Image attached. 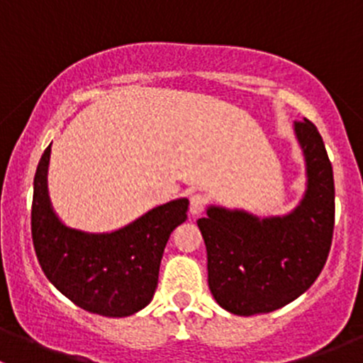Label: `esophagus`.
Here are the masks:
<instances>
[{
  "label": "esophagus",
  "mask_w": 363,
  "mask_h": 363,
  "mask_svg": "<svg viewBox=\"0 0 363 363\" xmlns=\"http://www.w3.org/2000/svg\"><path fill=\"white\" fill-rule=\"evenodd\" d=\"M205 203H207V200H205L203 195H191V199H189V212L193 216L202 214Z\"/></svg>",
  "instance_id": "obj_1"
}]
</instances>
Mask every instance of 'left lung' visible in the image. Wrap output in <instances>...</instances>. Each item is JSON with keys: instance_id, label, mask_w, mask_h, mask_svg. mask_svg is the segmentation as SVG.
Here are the masks:
<instances>
[{"instance_id": "left-lung-1", "label": "left lung", "mask_w": 363, "mask_h": 363, "mask_svg": "<svg viewBox=\"0 0 363 363\" xmlns=\"http://www.w3.org/2000/svg\"><path fill=\"white\" fill-rule=\"evenodd\" d=\"M306 164V191L286 214L258 216L208 205L199 228L207 247L208 288L237 316L272 313L294 302L318 279L334 233V172L320 131L294 124Z\"/></svg>"}]
</instances>
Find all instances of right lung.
Here are the masks:
<instances>
[{"mask_svg":"<svg viewBox=\"0 0 363 363\" xmlns=\"http://www.w3.org/2000/svg\"><path fill=\"white\" fill-rule=\"evenodd\" d=\"M50 145L33 182L31 235L47 279L84 311L124 318L149 306L170 233L188 219V199L149 208L112 232H84L65 225L49 196Z\"/></svg>","mask_w":363,"mask_h":363,"instance_id":"add662e5","label":"right lung"}]
</instances>
